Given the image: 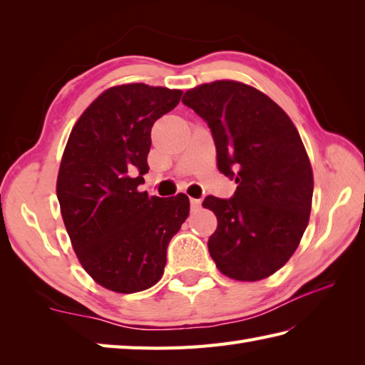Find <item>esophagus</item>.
I'll use <instances>...</instances> for the list:
<instances>
[{"label":"esophagus","instance_id":"obj_1","mask_svg":"<svg viewBox=\"0 0 365 365\" xmlns=\"http://www.w3.org/2000/svg\"><path fill=\"white\" fill-rule=\"evenodd\" d=\"M190 202H191V210L192 212H197L200 205H202V200H200V199H191Z\"/></svg>","mask_w":365,"mask_h":365}]
</instances>
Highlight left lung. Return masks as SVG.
I'll list each match as a JSON object with an SVG mask.
<instances>
[{"label": "left lung", "mask_w": 365, "mask_h": 365, "mask_svg": "<svg viewBox=\"0 0 365 365\" xmlns=\"http://www.w3.org/2000/svg\"><path fill=\"white\" fill-rule=\"evenodd\" d=\"M182 102L210 127L218 169L238 183L234 197L202 202L218 220L208 252L235 281L274 274L297 251L312 207V166L297 127L268 96L240 81L200 84Z\"/></svg>", "instance_id": "obj_1"}]
</instances>
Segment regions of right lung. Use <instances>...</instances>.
<instances>
[{"mask_svg": "<svg viewBox=\"0 0 365 365\" xmlns=\"http://www.w3.org/2000/svg\"><path fill=\"white\" fill-rule=\"evenodd\" d=\"M182 94L144 83L113 86L84 110L66 144L56 182L61 215L81 267L111 292L157 284L170 238L188 218L187 195L138 191L149 173L152 125Z\"/></svg>", "mask_w": 365, "mask_h": 365, "instance_id": "right-lung-1", "label": "right lung"}]
</instances>
